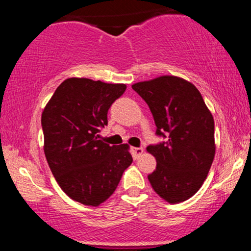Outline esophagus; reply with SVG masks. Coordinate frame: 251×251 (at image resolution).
Returning <instances> with one entry per match:
<instances>
[{"label": "esophagus", "mask_w": 251, "mask_h": 251, "mask_svg": "<svg viewBox=\"0 0 251 251\" xmlns=\"http://www.w3.org/2000/svg\"><path fill=\"white\" fill-rule=\"evenodd\" d=\"M132 152H133V157L137 159V158H139L144 153V150L142 148H133L132 149Z\"/></svg>", "instance_id": "esophagus-1"}]
</instances>
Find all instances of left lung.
Masks as SVG:
<instances>
[{
  "instance_id": "1",
  "label": "left lung",
  "mask_w": 251,
  "mask_h": 251,
  "mask_svg": "<svg viewBox=\"0 0 251 251\" xmlns=\"http://www.w3.org/2000/svg\"><path fill=\"white\" fill-rule=\"evenodd\" d=\"M132 88L148 103L155 134L169 139L146 150L157 166L148 176L152 188L171 204L192 197L203 185L215 157V123L195 85L164 75Z\"/></svg>"
}]
</instances>
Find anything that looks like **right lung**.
Masks as SVG:
<instances>
[{
  "instance_id": "right-lung-1",
  "label": "right lung",
  "mask_w": 251,
  "mask_h": 251,
  "mask_svg": "<svg viewBox=\"0 0 251 251\" xmlns=\"http://www.w3.org/2000/svg\"><path fill=\"white\" fill-rule=\"evenodd\" d=\"M126 85L70 77L42 112L45 155L51 174L72 200L98 206L116 191L133 159L127 144L109 146L98 140L107 125L111 105Z\"/></svg>"
}]
</instances>
